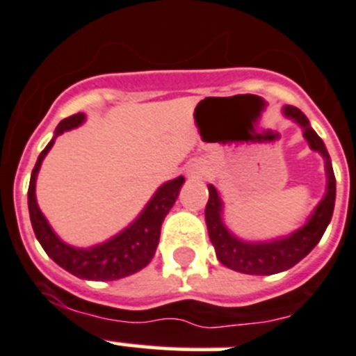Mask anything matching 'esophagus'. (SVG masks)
Instances as JSON below:
<instances>
[{
	"label": "esophagus",
	"instance_id": "34e87169",
	"mask_svg": "<svg viewBox=\"0 0 356 356\" xmlns=\"http://www.w3.org/2000/svg\"><path fill=\"white\" fill-rule=\"evenodd\" d=\"M189 174H191V175H197L198 170H191V172H189Z\"/></svg>",
	"mask_w": 356,
	"mask_h": 356
}]
</instances>
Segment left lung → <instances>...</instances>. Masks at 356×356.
<instances>
[{"label":"left lung","instance_id":"obj_1","mask_svg":"<svg viewBox=\"0 0 356 356\" xmlns=\"http://www.w3.org/2000/svg\"><path fill=\"white\" fill-rule=\"evenodd\" d=\"M288 118L295 119L304 128V137L311 149L320 152L325 158V170H327V195L318 204L316 211L307 223L291 234L290 237L277 238L272 242H244L234 237L221 219V200L218 197L214 186L209 184V202L205 205V223H207L209 237L216 249V257L225 267L232 270L251 275H270L277 274L297 265L302 258L313 251L314 245L320 242L332 219L335 204V175L332 168L330 156L323 140L316 135L307 118L297 107L288 105L284 108Z\"/></svg>","mask_w":356,"mask_h":356}]
</instances>
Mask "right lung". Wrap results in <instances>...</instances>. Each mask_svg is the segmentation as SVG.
<instances>
[{
	"instance_id": "right-lung-1",
	"label": "right lung",
	"mask_w": 356,
	"mask_h": 356,
	"mask_svg": "<svg viewBox=\"0 0 356 356\" xmlns=\"http://www.w3.org/2000/svg\"><path fill=\"white\" fill-rule=\"evenodd\" d=\"M84 114H73L63 119L56 128L54 138L49 142L47 147L40 152L35 168L31 172V181H29L28 189L29 218H31L33 232H35L38 242L45 249V253L59 267L68 270L70 274L77 275L81 279H89V281H115V279L135 274L152 260L156 248H158L163 219L177 200L179 189L184 182V177H177L167 184H163L156 191L154 197L151 198L144 212L138 216L137 221L105 244L95 245L91 249H77L65 244L52 232L51 225L47 223V219L43 218L42 211L38 209L35 182L43 158L51 151L56 137L61 135L63 131L77 128L84 121Z\"/></svg>"
}]
</instances>
